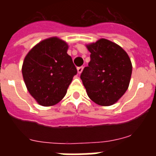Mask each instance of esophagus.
Wrapping results in <instances>:
<instances>
[{
	"label": "esophagus",
	"mask_w": 156,
	"mask_h": 156,
	"mask_svg": "<svg viewBox=\"0 0 156 156\" xmlns=\"http://www.w3.org/2000/svg\"><path fill=\"white\" fill-rule=\"evenodd\" d=\"M83 69H84V66L78 67V69H77V70H78V74H81V72H82Z\"/></svg>",
	"instance_id": "esophagus-1"
}]
</instances>
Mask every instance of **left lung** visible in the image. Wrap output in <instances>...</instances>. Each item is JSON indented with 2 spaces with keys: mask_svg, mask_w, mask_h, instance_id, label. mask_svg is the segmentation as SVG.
<instances>
[{
  "mask_svg": "<svg viewBox=\"0 0 156 156\" xmlns=\"http://www.w3.org/2000/svg\"><path fill=\"white\" fill-rule=\"evenodd\" d=\"M90 61L81 79L92 101L100 106L115 103L128 88L132 64L128 55L119 45L102 38L87 45Z\"/></svg>",
  "mask_w": 156,
  "mask_h": 156,
  "instance_id": "1",
  "label": "left lung"
}]
</instances>
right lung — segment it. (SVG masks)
Listing matches in <instances>:
<instances>
[{
    "label": "right lung",
    "instance_id": "obj_1",
    "mask_svg": "<svg viewBox=\"0 0 156 156\" xmlns=\"http://www.w3.org/2000/svg\"><path fill=\"white\" fill-rule=\"evenodd\" d=\"M66 42L56 37L39 42L28 53L22 72L29 94L43 106L56 105L77 74Z\"/></svg>",
    "mask_w": 156,
    "mask_h": 156
}]
</instances>
